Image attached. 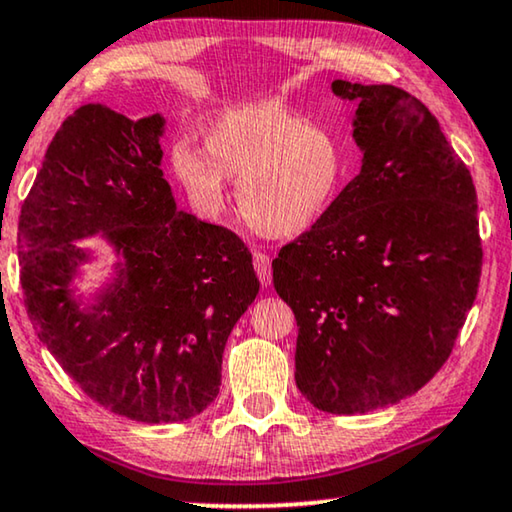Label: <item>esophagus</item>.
I'll return each mask as SVG.
<instances>
[{
    "label": "esophagus",
    "instance_id": "obj_1",
    "mask_svg": "<svg viewBox=\"0 0 512 512\" xmlns=\"http://www.w3.org/2000/svg\"><path fill=\"white\" fill-rule=\"evenodd\" d=\"M254 267H256V274H258V279H261L263 286L265 288L270 286V281H272L270 256H265V254H261V251H258V254H254Z\"/></svg>",
    "mask_w": 512,
    "mask_h": 512
}]
</instances>
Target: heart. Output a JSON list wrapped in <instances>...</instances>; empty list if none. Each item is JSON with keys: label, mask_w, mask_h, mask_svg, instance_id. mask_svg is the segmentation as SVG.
Listing matches in <instances>:
<instances>
[{"label": "heart", "mask_w": 512, "mask_h": 512, "mask_svg": "<svg viewBox=\"0 0 512 512\" xmlns=\"http://www.w3.org/2000/svg\"><path fill=\"white\" fill-rule=\"evenodd\" d=\"M206 153L187 139L171 146V169L196 210H224V180L238 183L245 222L265 238H295L325 217L343 176L332 132L277 105L231 107L210 121Z\"/></svg>", "instance_id": "heart-1"}]
</instances>
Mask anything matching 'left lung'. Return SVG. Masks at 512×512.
Returning a JSON list of instances; mask_svg holds the SVG:
<instances>
[{"label": "left lung", "instance_id": "1", "mask_svg": "<svg viewBox=\"0 0 512 512\" xmlns=\"http://www.w3.org/2000/svg\"><path fill=\"white\" fill-rule=\"evenodd\" d=\"M355 100L359 174L272 261L295 313V382L320 412L366 414L432 380L478 293L476 187L435 116L391 84L334 80Z\"/></svg>", "mask_w": 512, "mask_h": 512}]
</instances>
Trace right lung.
<instances>
[{"mask_svg":"<svg viewBox=\"0 0 512 512\" xmlns=\"http://www.w3.org/2000/svg\"><path fill=\"white\" fill-rule=\"evenodd\" d=\"M164 125L82 105L47 146L18 226L41 343L86 396L141 423L187 421L217 398L224 345L261 288L238 235L176 208ZM93 234L117 263L84 298L76 279L93 256L74 242Z\"/></svg>","mask_w":512,"mask_h":512,"instance_id":"obj_1","label":"right lung"}]
</instances>
